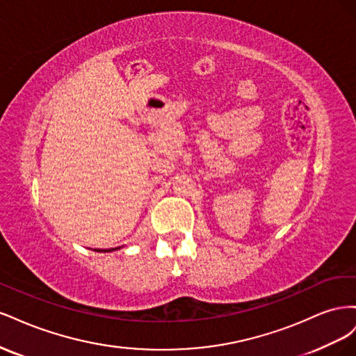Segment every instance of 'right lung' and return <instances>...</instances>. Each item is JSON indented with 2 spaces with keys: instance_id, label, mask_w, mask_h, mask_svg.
Returning a JSON list of instances; mask_svg holds the SVG:
<instances>
[{
  "instance_id": "add662e5",
  "label": "right lung",
  "mask_w": 356,
  "mask_h": 356,
  "mask_svg": "<svg viewBox=\"0 0 356 356\" xmlns=\"http://www.w3.org/2000/svg\"><path fill=\"white\" fill-rule=\"evenodd\" d=\"M115 248H111V250H95V251H99V252H110V251H114Z\"/></svg>"
}]
</instances>
